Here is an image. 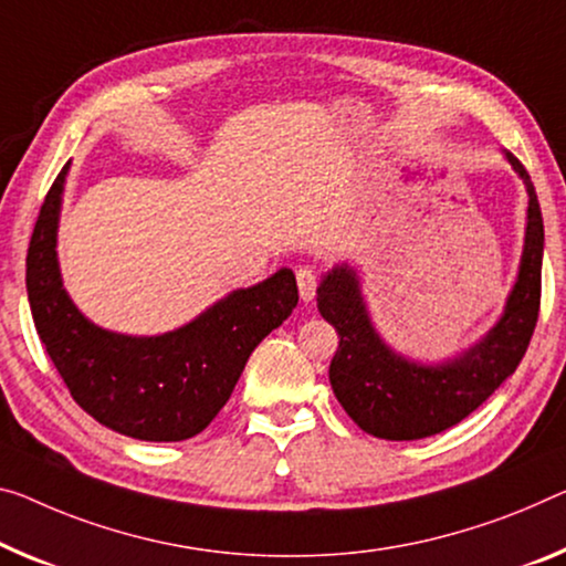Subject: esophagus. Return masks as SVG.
Returning a JSON list of instances; mask_svg holds the SVG:
<instances>
[{
	"mask_svg": "<svg viewBox=\"0 0 566 566\" xmlns=\"http://www.w3.org/2000/svg\"><path fill=\"white\" fill-rule=\"evenodd\" d=\"M295 281H298L301 301H303V303L313 301V295H316V289H318V277H316V273H313L311 268H298V271H295Z\"/></svg>",
	"mask_w": 566,
	"mask_h": 566,
	"instance_id": "34e87169",
	"label": "esophagus"
}]
</instances>
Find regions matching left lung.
<instances>
[{
    "mask_svg": "<svg viewBox=\"0 0 566 566\" xmlns=\"http://www.w3.org/2000/svg\"><path fill=\"white\" fill-rule=\"evenodd\" d=\"M528 192L524 253L503 316L471 349L440 364H420L389 349L364 306L349 265H336L318 285V311L338 332L328 379L346 415L381 440H420L453 428L516 371L532 342L542 301L544 220L532 177L506 154Z\"/></svg>",
    "mask_w": 566,
    "mask_h": 566,
    "instance_id": "obj_1",
    "label": "left lung"
}]
</instances>
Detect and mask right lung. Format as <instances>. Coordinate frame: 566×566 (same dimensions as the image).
Wrapping results in <instances>:
<instances>
[{
  "label": "right lung",
  "mask_w": 566,
  "mask_h": 566,
  "mask_svg": "<svg viewBox=\"0 0 566 566\" xmlns=\"http://www.w3.org/2000/svg\"><path fill=\"white\" fill-rule=\"evenodd\" d=\"M65 177L67 164L42 202L28 250V298L40 342L93 420L136 440L195 438L230 399L255 346L291 316L298 303L295 275L281 268L177 332H106L75 308L60 277L55 245Z\"/></svg>",
  "instance_id": "1"
}]
</instances>
